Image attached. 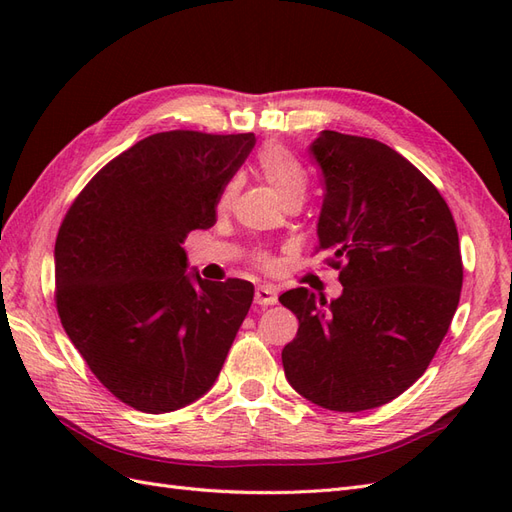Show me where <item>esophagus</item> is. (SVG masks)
<instances>
[{
    "mask_svg": "<svg viewBox=\"0 0 512 512\" xmlns=\"http://www.w3.org/2000/svg\"><path fill=\"white\" fill-rule=\"evenodd\" d=\"M256 303L258 305H262V307H267V305H275V301H277V290L273 288V286H269V284H260L258 288H256Z\"/></svg>",
    "mask_w": 512,
    "mask_h": 512,
    "instance_id": "34e87169",
    "label": "esophagus"
}]
</instances>
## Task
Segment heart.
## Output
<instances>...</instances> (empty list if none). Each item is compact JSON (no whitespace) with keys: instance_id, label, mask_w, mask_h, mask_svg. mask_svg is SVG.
<instances>
[{"instance_id":"heart-1","label":"heart","mask_w":512,"mask_h":512,"mask_svg":"<svg viewBox=\"0 0 512 512\" xmlns=\"http://www.w3.org/2000/svg\"><path fill=\"white\" fill-rule=\"evenodd\" d=\"M258 168L262 177H265L267 183L273 188V192L280 196V200L294 194L305 196V190H307L305 170L299 164V160L284 147L267 145L262 149L258 156Z\"/></svg>"}]
</instances>
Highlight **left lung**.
Instances as JSON below:
<instances>
[{
  "label": "left lung",
  "instance_id": "obj_1",
  "mask_svg": "<svg viewBox=\"0 0 512 512\" xmlns=\"http://www.w3.org/2000/svg\"><path fill=\"white\" fill-rule=\"evenodd\" d=\"M324 198L316 252H331L337 299L292 288L280 303L299 318L282 350L299 395L335 412L389 404L425 374L463 282L459 235L440 192L374 138L322 130L309 145Z\"/></svg>",
  "mask_w": 512,
  "mask_h": 512
}]
</instances>
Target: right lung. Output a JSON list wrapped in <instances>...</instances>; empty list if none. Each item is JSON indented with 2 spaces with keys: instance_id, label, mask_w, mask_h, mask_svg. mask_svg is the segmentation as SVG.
<instances>
[{
  "instance_id": "add662e5",
  "label": "right lung",
  "mask_w": 512,
  "mask_h": 512,
  "mask_svg": "<svg viewBox=\"0 0 512 512\" xmlns=\"http://www.w3.org/2000/svg\"><path fill=\"white\" fill-rule=\"evenodd\" d=\"M256 145L250 134L160 132L91 179L55 241L57 312L74 348L123 404L173 412L203 397L254 299L209 282L181 247Z\"/></svg>"
}]
</instances>
